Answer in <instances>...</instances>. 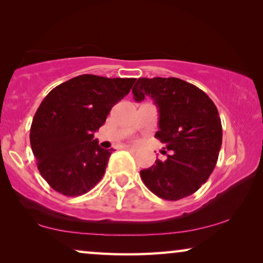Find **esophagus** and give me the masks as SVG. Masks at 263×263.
<instances>
[{
    "label": "esophagus",
    "instance_id": "esophagus-1",
    "mask_svg": "<svg viewBox=\"0 0 263 263\" xmlns=\"http://www.w3.org/2000/svg\"><path fill=\"white\" fill-rule=\"evenodd\" d=\"M123 148H124V149H128V151H133V152H135V151L139 149V146H136V145H124Z\"/></svg>",
    "mask_w": 263,
    "mask_h": 263
}]
</instances>
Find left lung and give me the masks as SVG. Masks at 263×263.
<instances>
[{"label":"left lung","instance_id":"8db88e82","mask_svg":"<svg viewBox=\"0 0 263 263\" xmlns=\"http://www.w3.org/2000/svg\"><path fill=\"white\" fill-rule=\"evenodd\" d=\"M136 102L148 96L159 111L156 138L166 145L167 159L140 171L142 182L164 200L192 195L210 177L222 141L221 121L212 99L178 78H140L133 87Z\"/></svg>","mask_w":263,"mask_h":263}]
</instances>
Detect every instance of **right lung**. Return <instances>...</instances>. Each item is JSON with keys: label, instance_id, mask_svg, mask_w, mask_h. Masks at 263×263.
<instances>
[{"label": "right lung", "instance_id": "1", "mask_svg": "<svg viewBox=\"0 0 263 263\" xmlns=\"http://www.w3.org/2000/svg\"><path fill=\"white\" fill-rule=\"evenodd\" d=\"M135 80L84 74L45 97L32 121L30 141L38 170L53 190L79 196L102 179L114 149L102 148L95 133Z\"/></svg>", "mask_w": 263, "mask_h": 263}]
</instances>
